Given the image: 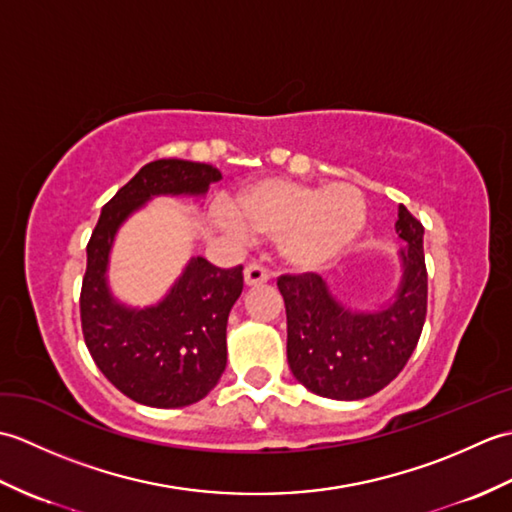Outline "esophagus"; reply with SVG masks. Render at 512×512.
Returning a JSON list of instances; mask_svg holds the SVG:
<instances>
[{
    "mask_svg": "<svg viewBox=\"0 0 512 512\" xmlns=\"http://www.w3.org/2000/svg\"><path fill=\"white\" fill-rule=\"evenodd\" d=\"M270 279V273L259 264H248L244 268V281L246 286H259V284H266V281Z\"/></svg>",
    "mask_w": 512,
    "mask_h": 512,
    "instance_id": "obj_1",
    "label": "esophagus"
}]
</instances>
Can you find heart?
<instances>
[{
	"mask_svg": "<svg viewBox=\"0 0 512 512\" xmlns=\"http://www.w3.org/2000/svg\"><path fill=\"white\" fill-rule=\"evenodd\" d=\"M365 200L350 184L328 187L286 178H262L239 189L233 213L217 209L215 220L228 235L248 233L279 239L286 262L301 270L330 264L365 226Z\"/></svg>",
	"mask_w": 512,
	"mask_h": 512,
	"instance_id": "heart-1",
	"label": "heart"
}]
</instances>
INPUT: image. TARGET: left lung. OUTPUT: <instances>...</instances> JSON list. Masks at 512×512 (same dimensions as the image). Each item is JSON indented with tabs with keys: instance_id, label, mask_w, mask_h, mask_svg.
Segmentation results:
<instances>
[{
	"instance_id": "obj_1",
	"label": "left lung",
	"mask_w": 512,
	"mask_h": 512,
	"mask_svg": "<svg viewBox=\"0 0 512 512\" xmlns=\"http://www.w3.org/2000/svg\"><path fill=\"white\" fill-rule=\"evenodd\" d=\"M396 233L402 279L396 297L374 312L350 310L314 273L281 275L277 286L288 317V365L312 394L361 400L387 387L407 365L427 317V266L422 224L398 206Z\"/></svg>"
}]
</instances>
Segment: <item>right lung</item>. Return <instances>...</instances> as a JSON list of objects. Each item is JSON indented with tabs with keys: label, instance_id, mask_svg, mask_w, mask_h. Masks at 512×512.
<instances>
[{
	"label": "right lung",
	"instance_id": "obj_1",
	"mask_svg": "<svg viewBox=\"0 0 512 512\" xmlns=\"http://www.w3.org/2000/svg\"><path fill=\"white\" fill-rule=\"evenodd\" d=\"M222 173L204 162L162 158L140 169L103 206L88 244L81 288L85 345L110 383L140 405L173 409L202 400L226 367V323L242 295V266L217 268L191 257L156 306L114 299L107 266L118 228L158 195H202Z\"/></svg>",
	"mask_w": 512,
	"mask_h": 512
}]
</instances>
